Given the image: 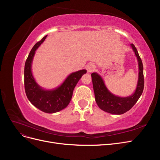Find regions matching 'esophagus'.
<instances>
[{
	"label": "esophagus",
	"mask_w": 160,
	"mask_h": 160,
	"mask_svg": "<svg viewBox=\"0 0 160 160\" xmlns=\"http://www.w3.org/2000/svg\"><path fill=\"white\" fill-rule=\"evenodd\" d=\"M86 69L88 72H94L96 69V66L93 64H90L86 66Z\"/></svg>",
	"instance_id": "esophagus-1"
}]
</instances>
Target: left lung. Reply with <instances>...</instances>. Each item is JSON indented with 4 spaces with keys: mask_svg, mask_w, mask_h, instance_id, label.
<instances>
[{
    "mask_svg": "<svg viewBox=\"0 0 160 160\" xmlns=\"http://www.w3.org/2000/svg\"><path fill=\"white\" fill-rule=\"evenodd\" d=\"M131 46L135 52L138 61L139 74L137 87L134 93L128 97H119L112 94L108 90L102 77L96 72L92 73V80L93 84L95 99L101 110L112 114H122L130 110L134 106L142 95L144 87L143 67L138 52L133 44Z\"/></svg>",
    "mask_w": 160,
    "mask_h": 160,
    "instance_id": "8db88e82",
    "label": "left lung"
}]
</instances>
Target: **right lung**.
Here are the masks:
<instances>
[{"label": "right lung", "mask_w": 160, "mask_h": 160, "mask_svg": "<svg viewBox=\"0 0 160 160\" xmlns=\"http://www.w3.org/2000/svg\"><path fill=\"white\" fill-rule=\"evenodd\" d=\"M47 35L33 46L30 50L24 66V88L28 99L41 111L46 113L59 112L69 104L73 90L81 78L86 73V70H81L70 74L60 86L52 90L42 89L36 82L31 71V65L35 51L46 39Z\"/></svg>", "instance_id": "1"}]
</instances>
